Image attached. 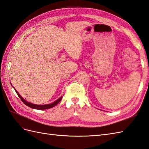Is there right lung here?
<instances>
[{"label":"right lung","instance_id":"add662e5","mask_svg":"<svg viewBox=\"0 0 149 149\" xmlns=\"http://www.w3.org/2000/svg\"><path fill=\"white\" fill-rule=\"evenodd\" d=\"M15 91L17 93V95H18L19 98L21 99V100L23 102V103H25V104L26 105H27L28 107H30V108L32 109H37V110H44V109H51L52 108V107H54V106H56L58 103L60 102L61 101V100L62 98V96H61V97L60 98H58L57 100H56V101L54 102L53 103H50V104H47V105H36V104H33V103H30V102H26L25 100H24L22 96H21V95L19 94L18 92L17 91L16 89Z\"/></svg>","mask_w":149,"mask_h":149}]
</instances>
